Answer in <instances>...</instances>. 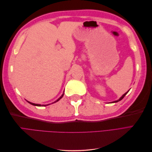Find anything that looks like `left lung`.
Returning <instances> with one entry per match:
<instances>
[{
    "label": "left lung",
    "mask_w": 152,
    "mask_h": 152,
    "mask_svg": "<svg viewBox=\"0 0 152 152\" xmlns=\"http://www.w3.org/2000/svg\"><path fill=\"white\" fill-rule=\"evenodd\" d=\"M128 92H129V91H127V92H126V93H125V94H123L122 96V97L120 98V99H119L118 100H117V101H115V102H113V103H117V102H119V101H121V100H122L124 98V96H125L127 94V93H128Z\"/></svg>",
    "instance_id": "left-lung-1"
}]
</instances>
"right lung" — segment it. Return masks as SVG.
I'll use <instances>...</instances> for the list:
<instances>
[{
    "label": "right lung",
    "mask_w": 152,
    "mask_h": 152,
    "mask_svg": "<svg viewBox=\"0 0 152 152\" xmlns=\"http://www.w3.org/2000/svg\"><path fill=\"white\" fill-rule=\"evenodd\" d=\"M63 95H64V93L61 95V97L60 98H59V99H58L56 101V102H54V103H56V102H58V101L59 100V99H61L62 98V97H63ZM30 104H32V105H34V106H37V107H42V106H43V107H45V106H47V105H49L50 104H42V105H41V104H35V103H31V102H28Z\"/></svg>",
    "instance_id": "obj_1"
}]
</instances>
